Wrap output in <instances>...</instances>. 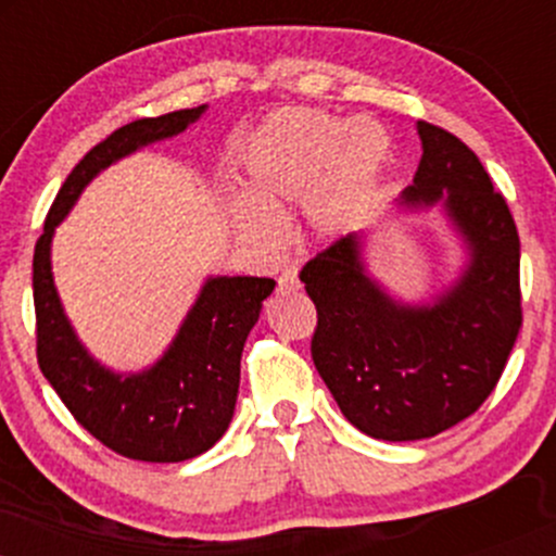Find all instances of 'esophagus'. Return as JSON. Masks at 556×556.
<instances>
[{
	"mask_svg": "<svg viewBox=\"0 0 556 556\" xmlns=\"http://www.w3.org/2000/svg\"><path fill=\"white\" fill-rule=\"evenodd\" d=\"M279 290L282 292H292V290H300V279H298V269H285L279 274Z\"/></svg>",
	"mask_w": 556,
	"mask_h": 556,
	"instance_id": "1",
	"label": "esophagus"
}]
</instances>
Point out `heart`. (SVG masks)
Wrapping results in <instances>:
<instances>
[{
	"label": "heart",
	"instance_id": "b5f03b06",
	"mask_svg": "<svg viewBox=\"0 0 556 556\" xmlns=\"http://www.w3.org/2000/svg\"><path fill=\"white\" fill-rule=\"evenodd\" d=\"M387 151L384 130L371 119L344 125L321 110L274 112L248 149L253 193L235 198V232L251 251L277 256L282 248L277 212L305 198V229L314 238H334L374 190Z\"/></svg>",
	"mask_w": 556,
	"mask_h": 556
}]
</instances>
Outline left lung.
<instances>
[{
  "mask_svg": "<svg viewBox=\"0 0 556 556\" xmlns=\"http://www.w3.org/2000/svg\"><path fill=\"white\" fill-rule=\"evenodd\" d=\"M418 136L424 156L400 203H442L468 248L460 279L429 305L400 303L366 274L358 235L300 271L318 314V376L355 429L387 442L437 437L473 416L522 327L520 238L507 201L460 138L424 119Z\"/></svg>",
  "mask_w": 556,
  "mask_h": 556,
  "instance_id": "obj_1",
  "label": "left lung"
}]
</instances>
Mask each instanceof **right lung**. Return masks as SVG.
Returning <instances> with one entry per match:
<instances>
[{
	"label": "right lung",
	"instance_id": "right-lung-1",
	"mask_svg": "<svg viewBox=\"0 0 556 556\" xmlns=\"http://www.w3.org/2000/svg\"><path fill=\"white\" fill-rule=\"evenodd\" d=\"M206 104L123 125L93 146L62 182L34 253L36 358L73 418L117 455L182 463L219 442L235 413L240 355L274 279L212 277L167 353L140 374H114L88 355L70 327L52 277V235L88 182L132 151L193 125Z\"/></svg>",
	"mask_w": 556,
	"mask_h": 556
}]
</instances>
